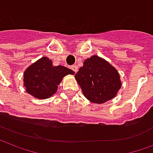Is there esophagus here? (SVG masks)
Here are the masks:
<instances>
[{"label":"esophagus","instance_id":"esophagus-1","mask_svg":"<svg viewBox=\"0 0 153 153\" xmlns=\"http://www.w3.org/2000/svg\"><path fill=\"white\" fill-rule=\"evenodd\" d=\"M70 69L73 70L74 73H77V72H78V66H77L76 65H72V66L70 67Z\"/></svg>","mask_w":153,"mask_h":153}]
</instances>
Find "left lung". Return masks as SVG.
<instances>
[{"mask_svg":"<svg viewBox=\"0 0 153 153\" xmlns=\"http://www.w3.org/2000/svg\"><path fill=\"white\" fill-rule=\"evenodd\" d=\"M75 79L85 97L98 104L115 97L121 87L117 70L97 56H93L83 62Z\"/></svg>","mask_w":153,"mask_h":153,"instance_id":"1","label":"left lung"}]
</instances>
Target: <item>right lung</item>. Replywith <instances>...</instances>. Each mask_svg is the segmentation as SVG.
Wrapping results in <instances>:
<instances>
[{"instance_id":"right-lung-1","label":"right lung","mask_w":153,"mask_h":153,"mask_svg":"<svg viewBox=\"0 0 153 153\" xmlns=\"http://www.w3.org/2000/svg\"><path fill=\"white\" fill-rule=\"evenodd\" d=\"M74 72L62 65L53 66L47 57L31 65L24 74V85L26 92L38 99H46L56 93L58 84L67 74Z\"/></svg>"}]
</instances>
